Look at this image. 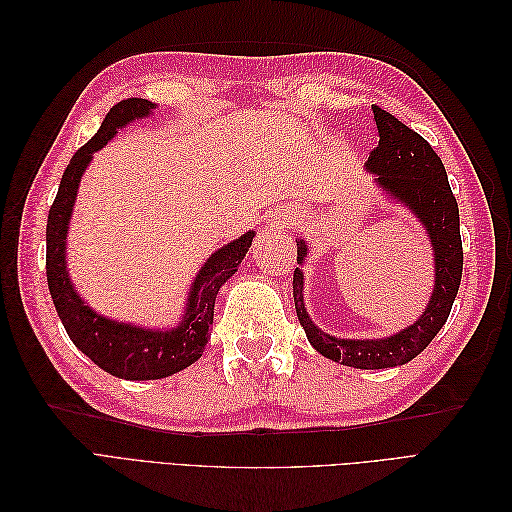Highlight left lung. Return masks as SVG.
I'll return each instance as SVG.
<instances>
[{
	"instance_id": "obj_1",
	"label": "left lung",
	"mask_w": 512,
	"mask_h": 512,
	"mask_svg": "<svg viewBox=\"0 0 512 512\" xmlns=\"http://www.w3.org/2000/svg\"><path fill=\"white\" fill-rule=\"evenodd\" d=\"M374 119L380 141L369 153L367 170L378 177L386 192L406 203L427 228L436 260V286L423 316L412 327L384 339H337L322 333L309 320L303 305V273L299 267L294 269V307L309 344L327 359L356 369L397 367L421 354L451 314L463 271L459 207L438 153L421 134L384 108L374 106ZM305 254V243L297 241V262H303Z\"/></svg>"
}]
</instances>
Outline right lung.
I'll list each match as a JSON object with an SVG mask.
<instances>
[{
	"mask_svg": "<svg viewBox=\"0 0 512 512\" xmlns=\"http://www.w3.org/2000/svg\"><path fill=\"white\" fill-rule=\"evenodd\" d=\"M151 108L153 104L149 100L128 98L108 111L98 134L76 151L66 166L46 222V280L59 320L76 348L108 374L123 380H160L190 367L203 356L209 344L218 290L237 271L254 239V230L245 232L205 262L192 284L185 316L173 331H147L132 324L113 322L91 312L81 301L66 271V232L81 175L91 160V153L111 141L117 128L149 115Z\"/></svg>",
	"mask_w": 512,
	"mask_h": 512,
	"instance_id": "obj_1",
	"label": "right lung"
}]
</instances>
